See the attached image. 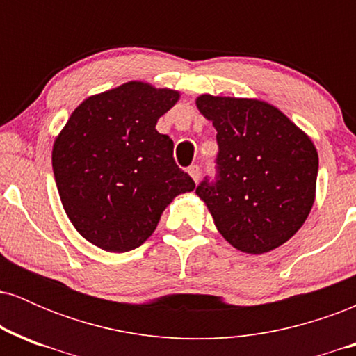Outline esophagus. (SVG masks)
I'll use <instances>...</instances> for the list:
<instances>
[{
  "label": "esophagus",
  "instance_id": "esophagus-1",
  "mask_svg": "<svg viewBox=\"0 0 356 356\" xmlns=\"http://www.w3.org/2000/svg\"><path fill=\"white\" fill-rule=\"evenodd\" d=\"M189 174H191V177L194 179V182H199V179H201V167L191 165L189 167Z\"/></svg>",
  "mask_w": 356,
  "mask_h": 356
}]
</instances>
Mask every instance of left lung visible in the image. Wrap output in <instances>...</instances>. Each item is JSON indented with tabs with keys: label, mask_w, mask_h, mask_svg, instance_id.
Returning a JSON list of instances; mask_svg holds the SVG:
<instances>
[{
	"label": "left lung",
	"mask_w": 356,
	"mask_h": 356,
	"mask_svg": "<svg viewBox=\"0 0 356 356\" xmlns=\"http://www.w3.org/2000/svg\"><path fill=\"white\" fill-rule=\"evenodd\" d=\"M195 104L218 130V174L195 187L218 231L248 254L284 244L314 202L312 138L266 102L201 95Z\"/></svg>",
	"instance_id": "left-lung-1"
}]
</instances>
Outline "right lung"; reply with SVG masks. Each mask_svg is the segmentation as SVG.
I'll return each mask as SVG.
<instances>
[{
	"label": "right lung",
	"mask_w": 356,
	"mask_h": 356,
	"mask_svg": "<svg viewBox=\"0 0 356 356\" xmlns=\"http://www.w3.org/2000/svg\"><path fill=\"white\" fill-rule=\"evenodd\" d=\"M179 92L144 81L88 97L53 144L51 164L75 229L108 252L144 244L175 195L194 191L174 161V142L155 130Z\"/></svg>",
	"instance_id": "add662e5"
}]
</instances>
